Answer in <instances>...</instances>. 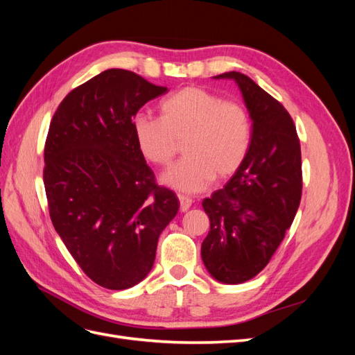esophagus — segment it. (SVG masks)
Here are the masks:
<instances>
[{"instance_id":"1","label":"esophagus","mask_w":355,"mask_h":355,"mask_svg":"<svg viewBox=\"0 0 355 355\" xmlns=\"http://www.w3.org/2000/svg\"><path fill=\"white\" fill-rule=\"evenodd\" d=\"M179 201H180V211H188L189 207H191V204H192V200L187 196L179 194Z\"/></svg>"}]
</instances>
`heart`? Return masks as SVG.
<instances>
[{
	"instance_id": "heart-1",
	"label": "heart",
	"mask_w": 355,
	"mask_h": 355,
	"mask_svg": "<svg viewBox=\"0 0 355 355\" xmlns=\"http://www.w3.org/2000/svg\"><path fill=\"white\" fill-rule=\"evenodd\" d=\"M158 110L159 116L137 114L133 135L145 159L161 167L173 163L185 144L187 157L164 173L166 185L200 192L214 176L222 180L237 173L249 155L253 127L241 102L189 85L167 96Z\"/></svg>"
}]
</instances>
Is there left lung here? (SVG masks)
Segmentation results:
<instances>
[{
	"label": "left lung",
	"mask_w": 355,
	"mask_h": 355,
	"mask_svg": "<svg viewBox=\"0 0 355 355\" xmlns=\"http://www.w3.org/2000/svg\"><path fill=\"white\" fill-rule=\"evenodd\" d=\"M214 78L239 84L253 137L240 170L202 201L210 231L201 257L218 282L239 284L268 265L296 216L302 197L300 144L287 110L252 78L235 71Z\"/></svg>",
	"instance_id": "obj_1"
}]
</instances>
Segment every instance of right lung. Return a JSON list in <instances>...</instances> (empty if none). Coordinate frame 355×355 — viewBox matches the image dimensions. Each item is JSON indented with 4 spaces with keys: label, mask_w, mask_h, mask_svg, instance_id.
<instances>
[{
    "label": "right lung",
    "mask_w": 355,
    "mask_h": 355,
    "mask_svg": "<svg viewBox=\"0 0 355 355\" xmlns=\"http://www.w3.org/2000/svg\"><path fill=\"white\" fill-rule=\"evenodd\" d=\"M164 93L132 71L106 69L68 93L51 118L42 171L50 219L84 274L105 288L144 280L179 210L133 135L137 111Z\"/></svg>",
    "instance_id": "right-lung-1"
}]
</instances>
